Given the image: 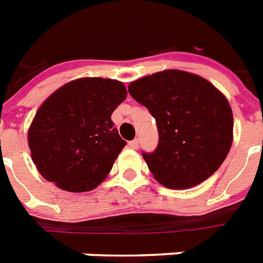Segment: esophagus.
<instances>
[{"label":"esophagus","mask_w":263,"mask_h":263,"mask_svg":"<svg viewBox=\"0 0 263 263\" xmlns=\"http://www.w3.org/2000/svg\"><path fill=\"white\" fill-rule=\"evenodd\" d=\"M128 146H129L131 148H134V150H136V148L139 147V140L138 139L131 140V142H128Z\"/></svg>","instance_id":"1"}]
</instances>
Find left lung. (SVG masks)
I'll return each instance as SVG.
<instances>
[{
  "label": "left lung",
  "instance_id": "8db88e82",
  "mask_svg": "<svg viewBox=\"0 0 263 263\" xmlns=\"http://www.w3.org/2000/svg\"><path fill=\"white\" fill-rule=\"evenodd\" d=\"M128 91L156 119L160 142L142 156L158 183L184 190L220 168L232 146L233 116L228 99L210 82L166 69L132 82Z\"/></svg>",
  "mask_w": 263,
  "mask_h": 263
}]
</instances>
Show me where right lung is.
Here are the masks:
<instances>
[{"instance_id":"1","label":"right lung","mask_w":263,"mask_h":263,"mask_svg":"<svg viewBox=\"0 0 263 263\" xmlns=\"http://www.w3.org/2000/svg\"><path fill=\"white\" fill-rule=\"evenodd\" d=\"M125 98L121 82L102 78L72 80L55 90L28 129L38 172L69 192L98 187L127 144L111 121V113Z\"/></svg>"}]
</instances>
